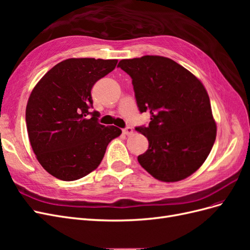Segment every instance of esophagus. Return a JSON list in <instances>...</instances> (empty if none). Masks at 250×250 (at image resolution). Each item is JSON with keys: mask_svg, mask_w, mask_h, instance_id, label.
Listing matches in <instances>:
<instances>
[{"mask_svg": "<svg viewBox=\"0 0 250 250\" xmlns=\"http://www.w3.org/2000/svg\"><path fill=\"white\" fill-rule=\"evenodd\" d=\"M123 133L126 135H130L133 133V129L131 127H126L125 129H123Z\"/></svg>", "mask_w": 250, "mask_h": 250, "instance_id": "34e87169", "label": "esophagus"}]
</instances>
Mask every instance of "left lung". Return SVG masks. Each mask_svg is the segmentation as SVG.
Masks as SVG:
<instances>
[{"mask_svg":"<svg viewBox=\"0 0 250 250\" xmlns=\"http://www.w3.org/2000/svg\"><path fill=\"white\" fill-rule=\"evenodd\" d=\"M118 66L132 79L140 111L150 113L149 125L137 128L149 142L138 156L140 165L165 183L192 175L206 162L217 134L202 82L164 56L122 59Z\"/></svg>","mask_w":250,"mask_h":250,"instance_id":"8db88e82","label":"left lung"}]
</instances>
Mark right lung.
Wrapping results in <instances>:
<instances>
[{
	"mask_svg": "<svg viewBox=\"0 0 250 250\" xmlns=\"http://www.w3.org/2000/svg\"><path fill=\"white\" fill-rule=\"evenodd\" d=\"M117 59L69 58L53 66L32 89L26 107L30 144L52 176L77 180L98 168L107 145L122 133L97 122L90 90L115 70Z\"/></svg>",
	"mask_w": 250,
	"mask_h": 250,
	"instance_id": "right-lung-1",
	"label": "right lung"
}]
</instances>
